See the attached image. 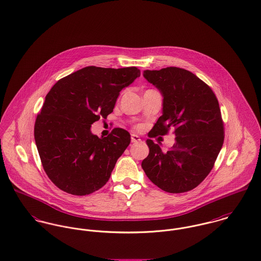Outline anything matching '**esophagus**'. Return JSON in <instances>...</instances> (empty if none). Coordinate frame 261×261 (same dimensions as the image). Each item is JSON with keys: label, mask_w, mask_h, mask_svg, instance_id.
<instances>
[{"label": "esophagus", "mask_w": 261, "mask_h": 261, "mask_svg": "<svg viewBox=\"0 0 261 261\" xmlns=\"http://www.w3.org/2000/svg\"><path fill=\"white\" fill-rule=\"evenodd\" d=\"M130 139H132V142H141V139H140V137L138 136V135H132V137H130Z\"/></svg>", "instance_id": "obj_1"}]
</instances>
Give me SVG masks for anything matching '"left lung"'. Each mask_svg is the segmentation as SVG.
<instances>
[{
  "instance_id": "1",
  "label": "left lung",
  "mask_w": 261,
  "mask_h": 261,
  "mask_svg": "<svg viewBox=\"0 0 261 261\" xmlns=\"http://www.w3.org/2000/svg\"><path fill=\"white\" fill-rule=\"evenodd\" d=\"M144 79L164 96L163 116L148 137L174 128L175 143L164 151L147 140L149 153L142 163L146 176L170 193L196 188L211 172L224 140L223 121L213 90L194 73L169 67L143 71Z\"/></svg>"
}]
</instances>
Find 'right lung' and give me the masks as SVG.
<instances>
[{
  "label": "right lung",
  "mask_w": 261,
  "mask_h": 261,
  "mask_svg": "<svg viewBox=\"0 0 261 261\" xmlns=\"http://www.w3.org/2000/svg\"><path fill=\"white\" fill-rule=\"evenodd\" d=\"M141 71L136 67H86L58 81L35 123V141L48 178L60 190L86 195L102 188L130 142L122 128L99 139L92 124L113 113L119 92Z\"/></svg>",
  "instance_id": "add662e5"
}]
</instances>
